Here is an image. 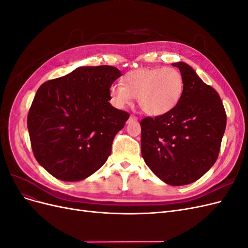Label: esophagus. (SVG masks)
Instances as JSON below:
<instances>
[{
  "instance_id": "obj_1",
  "label": "esophagus",
  "mask_w": 248,
  "mask_h": 248,
  "mask_svg": "<svg viewBox=\"0 0 248 248\" xmlns=\"http://www.w3.org/2000/svg\"><path fill=\"white\" fill-rule=\"evenodd\" d=\"M129 120H130V121H137V120H138V117H137V116H134V115H131V116H130V118H129Z\"/></svg>"
}]
</instances>
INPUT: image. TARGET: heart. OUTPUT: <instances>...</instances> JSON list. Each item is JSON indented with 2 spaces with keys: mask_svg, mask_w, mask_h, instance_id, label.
I'll use <instances>...</instances> for the list:
<instances>
[{
  "mask_svg": "<svg viewBox=\"0 0 248 248\" xmlns=\"http://www.w3.org/2000/svg\"><path fill=\"white\" fill-rule=\"evenodd\" d=\"M184 90L182 74L171 67H154L130 71L122 85H112L111 102L124 108L138 99L140 109L150 116H162L177 107Z\"/></svg>",
  "mask_w": 248,
  "mask_h": 248,
  "instance_id": "obj_1",
  "label": "heart"
}]
</instances>
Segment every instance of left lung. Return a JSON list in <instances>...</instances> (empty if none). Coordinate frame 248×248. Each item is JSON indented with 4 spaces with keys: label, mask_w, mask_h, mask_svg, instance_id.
Segmentation results:
<instances>
[{
    "label": "left lung",
    "mask_w": 248,
    "mask_h": 248,
    "mask_svg": "<svg viewBox=\"0 0 248 248\" xmlns=\"http://www.w3.org/2000/svg\"><path fill=\"white\" fill-rule=\"evenodd\" d=\"M184 90L175 108L141 119V156L163 182L181 186L197 181L211 169L220 151L227 114L220 97L189 65L174 63Z\"/></svg>",
    "instance_id": "1"
}]
</instances>
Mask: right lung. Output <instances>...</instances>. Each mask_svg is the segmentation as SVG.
Instances as JSON below:
<instances>
[{"instance_id": "add662e5", "label": "right lung", "mask_w": 248, "mask_h": 248, "mask_svg": "<svg viewBox=\"0 0 248 248\" xmlns=\"http://www.w3.org/2000/svg\"><path fill=\"white\" fill-rule=\"evenodd\" d=\"M122 74L114 66L78 67L39 87L28 114L36 160L62 181H80L99 170L129 114L108 102Z\"/></svg>"}]
</instances>
